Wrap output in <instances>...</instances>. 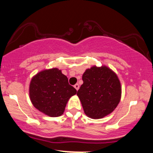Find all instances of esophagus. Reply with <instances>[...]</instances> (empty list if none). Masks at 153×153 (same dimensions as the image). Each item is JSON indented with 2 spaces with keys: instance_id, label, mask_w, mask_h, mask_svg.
<instances>
[{
  "instance_id": "34e87169",
  "label": "esophagus",
  "mask_w": 153,
  "mask_h": 153,
  "mask_svg": "<svg viewBox=\"0 0 153 153\" xmlns=\"http://www.w3.org/2000/svg\"><path fill=\"white\" fill-rule=\"evenodd\" d=\"M79 87H80V86H79V85H78V83H76V84H75V85H74V88H75V89H76L77 91H78V89H79Z\"/></svg>"
}]
</instances>
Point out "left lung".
<instances>
[{"mask_svg":"<svg viewBox=\"0 0 153 153\" xmlns=\"http://www.w3.org/2000/svg\"><path fill=\"white\" fill-rule=\"evenodd\" d=\"M83 83L77 95L84 112L91 119H101L119 104L122 88L118 77L106 66H93L82 77Z\"/></svg>","mask_w":153,"mask_h":153,"instance_id":"left-lung-1","label":"left lung"}]
</instances>
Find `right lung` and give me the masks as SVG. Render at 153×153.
<instances>
[{
  "mask_svg": "<svg viewBox=\"0 0 153 153\" xmlns=\"http://www.w3.org/2000/svg\"><path fill=\"white\" fill-rule=\"evenodd\" d=\"M74 87L57 68L45 70L34 75L29 85V96L36 108L49 117L63 114L71 96L76 94Z\"/></svg>",
  "mask_w": 153,
  "mask_h": 153,
  "instance_id": "1",
  "label": "right lung"
}]
</instances>
